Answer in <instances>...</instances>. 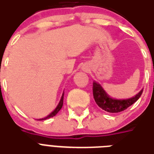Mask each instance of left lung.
I'll return each instance as SVG.
<instances>
[{"mask_svg":"<svg viewBox=\"0 0 154 154\" xmlns=\"http://www.w3.org/2000/svg\"><path fill=\"white\" fill-rule=\"evenodd\" d=\"M92 92H93V97H94L95 101L100 108L109 113H119L127 109L129 106L135 103L136 100L140 97L143 90H141L138 94H136L134 97L130 98V99L115 100V99L110 98L106 94L100 84L93 82Z\"/></svg>","mask_w":154,"mask_h":154,"instance_id":"obj_1","label":"left lung"}]
</instances>
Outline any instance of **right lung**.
Masks as SVG:
<instances>
[{"instance_id":"right-lung-1","label":"right lung","mask_w":154,"mask_h":154,"mask_svg":"<svg viewBox=\"0 0 154 154\" xmlns=\"http://www.w3.org/2000/svg\"><path fill=\"white\" fill-rule=\"evenodd\" d=\"M63 96H64V94L62 95V98H61V100H60V102H59V104H58V106H57V108L54 109V111L52 112L50 114H48V116L45 117V119H41L40 120H45V119H49V118H52V117L55 116V115H56V114H57L58 112H59V110L61 109H62V106H63Z\"/></svg>"}]
</instances>
